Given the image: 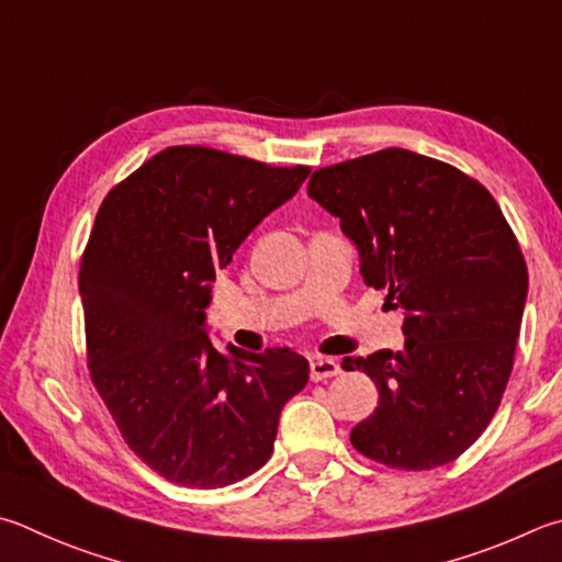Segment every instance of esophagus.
<instances>
[{"instance_id":"obj_1","label":"esophagus","mask_w":562,"mask_h":562,"mask_svg":"<svg viewBox=\"0 0 562 562\" xmlns=\"http://www.w3.org/2000/svg\"><path fill=\"white\" fill-rule=\"evenodd\" d=\"M339 373H341V369L334 359H322V356H316V359H312V363H310L312 381H324V379H331V375H339Z\"/></svg>"}]
</instances>
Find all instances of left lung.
I'll return each instance as SVG.
<instances>
[{"label": "left lung", "mask_w": 562, "mask_h": 562, "mask_svg": "<svg viewBox=\"0 0 562 562\" xmlns=\"http://www.w3.org/2000/svg\"><path fill=\"white\" fill-rule=\"evenodd\" d=\"M307 193L359 248L363 282L405 314L401 351L344 359L379 387L351 445L405 472L452 462L514 369L528 270L512 226L476 179L397 147L316 169Z\"/></svg>", "instance_id": "8db88e82"}]
</instances>
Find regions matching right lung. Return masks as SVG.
Segmentation results:
<instances>
[{"instance_id": "right-lung-1", "label": "right lung", "mask_w": 562, "mask_h": 562, "mask_svg": "<svg viewBox=\"0 0 562 562\" xmlns=\"http://www.w3.org/2000/svg\"><path fill=\"white\" fill-rule=\"evenodd\" d=\"M307 177L181 145L98 211L78 278L90 379L130 450L169 482L221 488L258 472L284 403L310 381L300 353L218 351L206 334L216 270Z\"/></svg>"}]
</instances>
